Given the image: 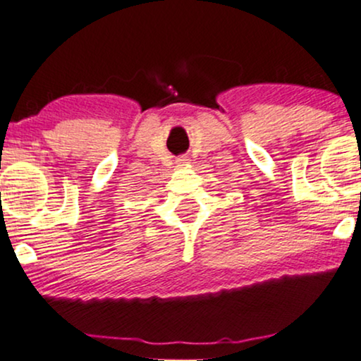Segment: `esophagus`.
Instances as JSON below:
<instances>
[{
  "mask_svg": "<svg viewBox=\"0 0 361 361\" xmlns=\"http://www.w3.org/2000/svg\"><path fill=\"white\" fill-rule=\"evenodd\" d=\"M187 164H189V159H187V157L177 159V166H187Z\"/></svg>",
  "mask_w": 361,
  "mask_h": 361,
  "instance_id": "1",
  "label": "esophagus"
}]
</instances>
